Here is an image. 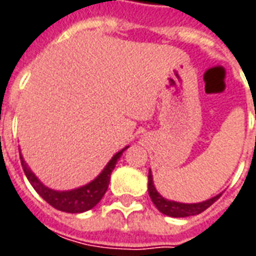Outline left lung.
I'll list each match as a JSON object with an SVG mask.
<instances>
[{
    "mask_svg": "<svg viewBox=\"0 0 256 256\" xmlns=\"http://www.w3.org/2000/svg\"><path fill=\"white\" fill-rule=\"evenodd\" d=\"M148 195H150L151 200L156 204V207L168 217L173 218H184L190 217V216H196L204 212L207 207H210L212 203L217 200L218 198L222 195V192H220L216 196L210 198L207 200L198 203H182V202H176V200H170L164 198L156 191V186H154V180H152V173L151 169H148Z\"/></svg>",
    "mask_w": 256,
    "mask_h": 256,
    "instance_id": "left-lung-1",
    "label": "left lung"
}]
</instances>
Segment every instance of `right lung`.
Here are the masks:
<instances>
[{
    "mask_svg": "<svg viewBox=\"0 0 256 256\" xmlns=\"http://www.w3.org/2000/svg\"><path fill=\"white\" fill-rule=\"evenodd\" d=\"M128 147L130 146L124 147L122 150L116 152L114 156H112V160L106 164V166L102 169V172L95 177L94 180H91V182L84 184V186H82V187L68 190V191H57V190H52V188L46 187L44 182L35 176V173L30 169L27 162L24 161L23 154H22L20 148H18V152H20V161H22L24 173H26V176L28 178V182H31L34 190L38 192L46 202L52 204L54 208H57L60 212L78 214V212H84L87 210H91L92 207L100 203L102 196L108 191L110 174H112V172L114 169L116 164H117V161L120 160V156H122V152Z\"/></svg>",
    "mask_w": 256,
    "mask_h": 256,
    "instance_id": "1",
    "label": "right lung"
}]
</instances>
